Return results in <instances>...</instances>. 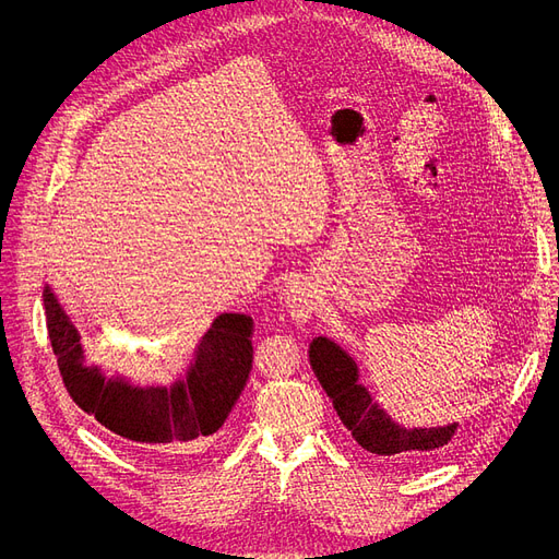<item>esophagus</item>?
Segmentation results:
<instances>
[{
    "label": "esophagus",
    "mask_w": 559,
    "mask_h": 559,
    "mask_svg": "<svg viewBox=\"0 0 559 559\" xmlns=\"http://www.w3.org/2000/svg\"><path fill=\"white\" fill-rule=\"evenodd\" d=\"M281 301L295 321H308L310 314L314 312V299L310 295V289L304 287L301 283H289L283 289Z\"/></svg>",
    "instance_id": "1"
}]
</instances>
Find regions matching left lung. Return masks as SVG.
<instances>
[{
	"mask_svg": "<svg viewBox=\"0 0 559 559\" xmlns=\"http://www.w3.org/2000/svg\"><path fill=\"white\" fill-rule=\"evenodd\" d=\"M308 356L319 385L333 401L337 417L365 451L403 464H417L449 447L460 424L403 428L373 401L371 392L360 383L356 360L333 340L324 335L314 337Z\"/></svg>",
	"mask_w": 559,
	"mask_h": 559,
	"instance_id": "obj_1",
	"label": "left lung"
}]
</instances>
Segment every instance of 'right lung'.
I'll list each match as a JSON object with an SVG mask.
<instances>
[{
  "mask_svg": "<svg viewBox=\"0 0 559 559\" xmlns=\"http://www.w3.org/2000/svg\"><path fill=\"white\" fill-rule=\"evenodd\" d=\"M43 306L53 356L74 403L144 451H179L215 435L247 385L253 362V321L247 314H219L179 378L142 385L122 373L106 376L85 360L81 333L49 283Z\"/></svg>",
  "mask_w": 559,
  "mask_h": 559,
  "instance_id": "add662e5",
  "label": "right lung"
}]
</instances>
